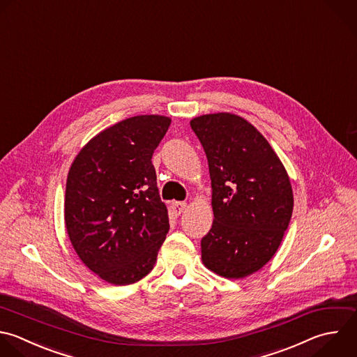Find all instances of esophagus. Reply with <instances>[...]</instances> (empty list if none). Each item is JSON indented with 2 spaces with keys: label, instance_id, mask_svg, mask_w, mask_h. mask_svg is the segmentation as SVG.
<instances>
[{
  "label": "esophagus",
  "instance_id": "esophagus-1",
  "mask_svg": "<svg viewBox=\"0 0 357 357\" xmlns=\"http://www.w3.org/2000/svg\"><path fill=\"white\" fill-rule=\"evenodd\" d=\"M187 208V204L185 202H172V205H170V209H172V212H173V215H176V216H178V215H181V212H184V209Z\"/></svg>",
  "mask_w": 357,
  "mask_h": 357
}]
</instances>
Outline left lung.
<instances>
[{
	"label": "left lung",
	"mask_w": 357,
	"mask_h": 357,
	"mask_svg": "<svg viewBox=\"0 0 357 357\" xmlns=\"http://www.w3.org/2000/svg\"><path fill=\"white\" fill-rule=\"evenodd\" d=\"M209 166L213 223L201 240L204 265L241 279L278 251L293 212L287 172L265 137L233 113L194 117Z\"/></svg>",
	"instance_id": "1"
}]
</instances>
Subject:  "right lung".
Here are the masks:
<instances>
[{"instance_id": "1", "label": "right lung", "mask_w": 357, "mask_h": 357, "mask_svg": "<svg viewBox=\"0 0 357 357\" xmlns=\"http://www.w3.org/2000/svg\"><path fill=\"white\" fill-rule=\"evenodd\" d=\"M170 123L159 114L126 119L95 135L70 167L67 233L81 261L107 283L146 276L169 231L152 155Z\"/></svg>"}]
</instances>
